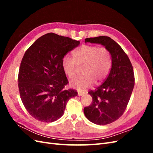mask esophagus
<instances>
[{"mask_svg": "<svg viewBox=\"0 0 153 153\" xmlns=\"http://www.w3.org/2000/svg\"><path fill=\"white\" fill-rule=\"evenodd\" d=\"M84 94V92H80V91H78V95L79 96H83Z\"/></svg>", "mask_w": 153, "mask_h": 153, "instance_id": "esophagus-1", "label": "esophagus"}]
</instances>
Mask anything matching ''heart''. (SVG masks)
I'll use <instances>...</instances> for the list:
<instances>
[{
    "label": "heart",
    "instance_id": "b5f03b06",
    "mask_svg": "<svg viewBox=\"0 0 153 153\" xmlns=\"http://www.w3.org/2000/svg\"><path fill=\"white\" fill-rule=\"evenodd\" d=\"M73 60L68 55L62 59L61 65L65 75L70 79L76 76L77 66H82L83 75L70 82L72 87L85 91L96 81L99 84L108 76L112 67V55L109 50L94 45H82L73 53Z\"/></svg>",
    "mask_w": 153,
    "mask_h": 153
}]
</instances>
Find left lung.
<instances>
[{
  "instance_id": "1",
  "label": "left lung",
  "mask_w": 153,
  "mask_h": 153,
  "mask_svg": "<svg viewBox=\"0 0 153 153\" xmlns=\"http://www.w3.org/2000/svg\"><path fill=\"white\" fill-rule=\"evenodd\" d=\"M85 42L107 48L112 55V67L103 84L88 92L92 101L84 108V114L94 124H110L122 116L130 99L135 85L132 64L123 48L108 36L86 38Z\"/></svg>"
}]
</instances>
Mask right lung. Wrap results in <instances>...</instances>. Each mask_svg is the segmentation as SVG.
Returning <instances> with one entry per match:
<instances>
[{
    "label": "right lung",
    "mask_w": 153,
    "mask_h": 153,
    "mask_svg": "<svg viewBox=\"0 0 153 153\" xmlns=\"http://www.w3.org/2000/svg\"><path fill=\"white\" fill-rule=\"evenodd\" d=\"M80 41L48 33L27 50L18 73V88L25 108L41 122L57 121L64 114L69 100L77 96L68 84L61 65L62 59L78 47Z\"/></svg>",
    "instance_id": "obj_1"
}]
</instances>
